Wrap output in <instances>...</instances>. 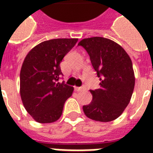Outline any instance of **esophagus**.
I'll list each match as a JSON object with an SVG mask.
<instances>
[{
    "label": "esophagus",
    "mask_w": 153,
    "mask_h": 153,
    "mask_svg": "<svg viewBox=\"0 0 153 153\" xmlns=\"http://www.w3.org/2000/svg\"><path fill=\"white\" fill-rule=\"evenodd\" d=\"M74 90L77 92H80V91L84 90V88H83V87H74Z\"/></svg>",
    "instance_id": "1"
}]
</instances>
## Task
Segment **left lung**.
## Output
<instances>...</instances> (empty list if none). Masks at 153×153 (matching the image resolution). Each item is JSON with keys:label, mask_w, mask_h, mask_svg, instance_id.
I'll return each mask as SVG.
<instances>
[{"label": "left lung", "mask_w": 153, "mask_h": 153, "mask_svg": "<svg viewBox=\"0 0 153 153\" xmlns=\"http://www.w3.org/2000/svg\"><path fill=\"white\" fill-rule=\"evenodd\" d=\"M78 45L89 55L92 65L101 81L100 88L90 90L93 100L83 106V112L96 121H112L128 106L134 88L131 59L123 47L108 38H84Z\"/></svg>", "instance_id": "8db88e82"}]
</instances>
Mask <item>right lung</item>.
I'll use <instances>...</instances> for the list:
<instances>
[{
    "label": "right lung",
    "mask_w": 153,
    "mask_h": 153,
    "mask_svg": "<svg viewBox=\"0 0 153 153\" xmlns=\"http://www.w3.org/2000/svg\"><path fill=\"white\" fill-rule=\"evenodd\" d=\"M77 42V38L45 41L25 57L20 71V96L26 111L38 123L56 121L73 93V87L58 80L62 75L60 62Z\"/></svg>",
    "instance_id": "add662e5"
}]
</instances>
